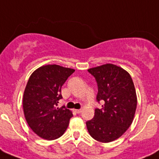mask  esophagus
Segmentation results:
<instances>
[{
  "instance_id": "34e87169",
  "label": "esophagus",
  "mask_w": 159,
  "mask_h": 159,
  "mask_svg": "<svg viewBox=\"0 0 159 159\" xmlns=\"http://www.w3.org/2000/svg\"><path fill=\"white\" fill-rule=\"evenodd\" d=\"M74 112L77 114H79L82 112V110H81V109H79V110H74Z\"/></svg>"
}]
</instances>
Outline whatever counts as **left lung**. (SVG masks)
Here are the masks:
<instances>
[{
	"mask_svg": "<svg viewBox=\"0 0 159 159\" xmlns=\"http://www.w3.org/2000/svg\"><path fill=\"white\" fill-rule=\"evenodd\" d=\"M95 77L98 92L93 119L86 122L90 135L96 140L109 143L120 138L133 122L137 97L133 80L123 68L105 64L87 70Z\"/></svg>",
	"mask_w": 159,
	"mask_h": 159,
	"instance_id": "obj_1",
	"label": "left lung"
}]
</instances>
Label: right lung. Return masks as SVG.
Returning a JSON list of instances; mask_svg holds the SVG:
<instances>
[{
	"instance_id": "add662e5",
	"label": "right lung",
	"mask_w": 159,
	"mask_h": 159,
	"mask_svg": "<svg viewBox=\"0 0 159 159\" xmlns=\"http://www.w3.org/2000/svg\"><path fill=\"white\" fill-rule=\"evenodd\" d=\"M74 69L59 65H46L31 74L23 97L25 117L31 129L48 140L59 138L69 125L72 113L57 107L62 99L61 88Z\"/></svg>"
}]
</instances>
